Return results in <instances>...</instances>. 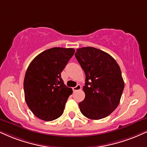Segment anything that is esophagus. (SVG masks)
<instances>
[{"label": "esophagus", "instance_id": "1", "mask_svg": "<svg viewBox=\"0 0 147 147\" xmlns=\"http://www.w3.org/2000/svg\"><path fill=\"white\" fill-rule=\"evenodd\" d=\"M80 89H81V85L80 84H77L76 86H75V87L73 88L74 92H76V91H78V90H79Z\"/></svg>", "mask_w": 147, "mask_h": 147}]
</instances>
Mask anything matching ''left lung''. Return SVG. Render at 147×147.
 <instances>
[{
  "label": "left lung",
  "mask_w": 147,
  "mask_h": 147,
  "mask_svg": "<svg viewBox=\"0 0 147 147\" xmlns=\"http://www.w3.org/2000/svg\"><path fill=\"white\" fill-rule=\"evenodd\" d=\"M76 51L75 57L86 75L80 111L93 120L108 117L117 108L124 89L121 69L110 54L99 49L84 47Z\"/></svg>",
  "instance_id": "1"
}]
</instances>
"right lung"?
Wrapping results in <instances>:
<instances>
[{"instance_id": "obj_1", "label": "right lung", "mask_w": 147, "mask_h": 147, "mask_svg": "<svg viewBox=\"0 0 147 147\" xmlns=\"http://www.w3.org/2000/svg\"><path fill=\"white\" fill-rule=\"evenodd\" d=\"M74 52V48L48 49L37 55L28 67L24 80L25 101L41 120L51 121L63 115L73 90L65 86L61 74Z\"/></svg>"}]
</instances>
